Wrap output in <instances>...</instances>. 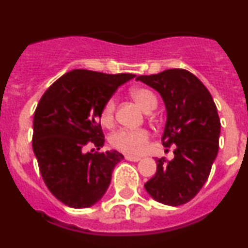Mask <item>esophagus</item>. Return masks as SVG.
I'll return each instance as SVG.
<instances>
[{"label": "esophagus", "mask_w": 248, "mask_h": 248, "mask_svg": "<svg viewBox=\"0 0 248 248\" xmlns=\"http://www.w3.org/2000/svg\"><path fill=\"white\" fill-rule=\"evenodd\" d=\"M125 159L129 161H140L141 160V158H140V156H132V155H125Z\"/></svg>", "instance_id": "obj_1"}]
</instances>
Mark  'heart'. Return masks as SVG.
Segmentation results:
<instances>
[{
    "instance_id": "b5f03b06",
    "label": "heart",
    "mask_w": 248,
    "mask_h": 248,
    "mask_svg": "<svg viewBox=\"0 0 248 248\" xmlns=\"http://www.w3.org/2000/svg\"><path fill=\"white\" fill-rule=\"evenodd\" d=\"M131 96L135 101L139 104V106L144 112L153 111L156 107V97L149 89L146 88H135L131 90ZM114 112H116V99L109 97L104 104L100 113V121L105 126H111L114 121ZM149 132L144 129L139 130H127L122 129L114 132L109 139L112 147H114L118 151L123 152L130 155H139L142 154L146 149L148 143Z\"/></svg>"
}]
</instances>
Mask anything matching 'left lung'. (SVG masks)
<instances>
[{
  "instance_id": "left-lung-1",
  "label": "left lung",
  "mask_w": 248,
  "mask_h": 248,
  "mask_svg": "<svg viewBox=\"0 0 248 248\" xmlns=\"http://www.w3.org/2000/svg\"><path fill=\"white\" fill-rule=\"evenodd\" d=\"M136 79L163 97L166 124L161 141L164 147L176 146L172 160H156L155 175L144 188L158 202L180 206L200 192L217 156L220 134L217 107L202 80L183 68Z\"/></svg>"
}]
</instances>
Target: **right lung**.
I'll use <instances>...</instances> for the list:
<instances>
[{
	"label": "right lung",
	"instance_id": "obj_1",
	"mask_svg": "<svg viewBox=\"0 0 248 248\" xmlns=\"http://www.w3.org/2000/svg\"><path fill=\"white\" fill-rule=\"evenodd\" d=\"M134 77L72 70L41 97L33 114V153L46 186L66 206L90 207L106 193L123 154L84 149L89 144L96 149L104 146L99 123L102 106Z\"/></svg>",
	"mask_w": 248,
	"mask_h": 248
}]
</instances>
